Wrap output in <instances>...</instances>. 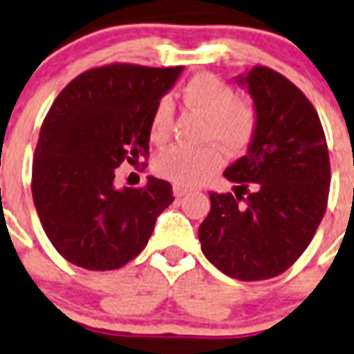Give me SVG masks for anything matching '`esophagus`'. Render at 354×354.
Instances as JSON below:
<instances>
[{
  "label": "esophagus",
  "mask_w": 354,
  "mask_h": 354,
  "mask_svg": "<svg viewBox=\"0 0 354 354\" xmlns=\"http://www.w3.org/2000/svg\"><path fill=\"white\" fill-rule=\"evenodd\" d=\"M172 192H174V196H176V198H183V196H185L189 191H187L185 187L174 185V187H172Z\"/></svg>",
  "instance_id": "esophagus-1"
}]
</instances>
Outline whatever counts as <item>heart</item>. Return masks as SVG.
<instances>
[{"label":"heart","instance_id":"b5f03b06","mask_svg":"<svg viewBox=\"0 0 354 354\" xmlns=\"http://www.w3.org/2000/svg\"><path fill=\"white\" fill-rule=\"evenodd\" d=\"M183 102L207 120L203 142H214L198 149L172 145L156 154L153 162L154 172L174 185L194 187L209 180L221 167L220 147L227 154L245 153L257 133L259 115L254 104L239 99L232 86L210 73H198L183 86ZM174 106L171 99L163 97L156 102L151 115V138L163 142L171 133ZM216 143L218 145H215Z\"/></svg>","mask_w":354,"mask_h":354}]
</instances>
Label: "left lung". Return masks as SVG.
Returning a JSON list of instances; mask_svg holds the SVG:
<instances>
[{"label":"left lung","mask_w":354,"mask_h":354,"mask_svg":"<svg viewBox=\"0 0 354 354\" xmlns=\"http://www.w3.org/2000/svg\"><path fill=\"white\" fill-rule=\"evenodd\" d=\"M248 86L259 115L248 154L225 171L232 192H210L200 225L205 257L228 277L264 281L286 272L313 239L328 207L331 165L319 113L292 81L254 66Z\"/></svg>","instance_id":"left-lung-1"}]
</instances>
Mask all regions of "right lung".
Returning a JSON list of instances; mask_svg holds the SVG:
<instances>
[{"instance_id": "1", "label": "right lung", "mask_w": 354, "mask_h": 354, "mask_svg": "<svg viewBox=\"0 0 354 354\" xmlns=\"http://www.w3.org/2000/svg\"><path fill=\"white\" fill-rule=\"evenodd\" d=\"M182 70L104 64L77 75L53 100L35 145L32 196L44 232L71 264L122 268L174 201L165 180L149 176L122 191L113 180L124 162L149 156L153 109Z\"/></svg>"}]
</instances>
